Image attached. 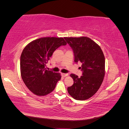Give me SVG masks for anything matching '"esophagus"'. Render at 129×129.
<instances>
[{
    "mask_svg": "<svg viewBox=\"0 0 129 129\" xmlns=\"http://www.w3.org/2000/svg\"><path fill=\"white\" fill-rule=\"evenodd\" d=\"M62 76L63 77H66L68 76V74H66V73H62Z\"/></svg>",
    "mask_w": 129,
    "mask_h": 129,
    "instance_id": "1",
    "label": "esophagus"
}]
</instances>
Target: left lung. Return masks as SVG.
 I'll return each mask as SVG.
<instances>
[{
    "instance_id": "1",
    "label": "left lung",
    "mask_w": 129,
    "mask_h": 129,
    "mask_svg": "<svg viewBox=\"0 0 129 129\" xmlns=\"http://www.w3.org/2000/svg\"><path fill=\"white\" fill-rule=\"evenodd\" d=\"M73 49L76 63H82V76L71 74L74 80L72 86L68 88L69 94L76 100L90 98L98 91L105 75V57L100 46L86 37H64Z\"/></svg>"
}]
</instances>
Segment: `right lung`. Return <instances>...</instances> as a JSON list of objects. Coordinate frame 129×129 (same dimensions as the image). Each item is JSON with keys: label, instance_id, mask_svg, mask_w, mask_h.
Wrapping results in <instances>:
<instances>
[{"label": "right lung", "instance_id": "add662e5", "mask_svg": "<svg viewBox=\"0 0 129 129\" xmlns=\"http://www.w3.org/2000/svg\"><path fill=\"white\" fill-rule=\"evenodd\" d=\"M67 42L63 38L45 37L32 41L23 49L20 56L21 78L30 91L38 96L52 92L61 80L59 73L46 70L45 67L53 52Z\"/></svg>", "mask_w": 129, "mask_h": 129}]
</instances>
